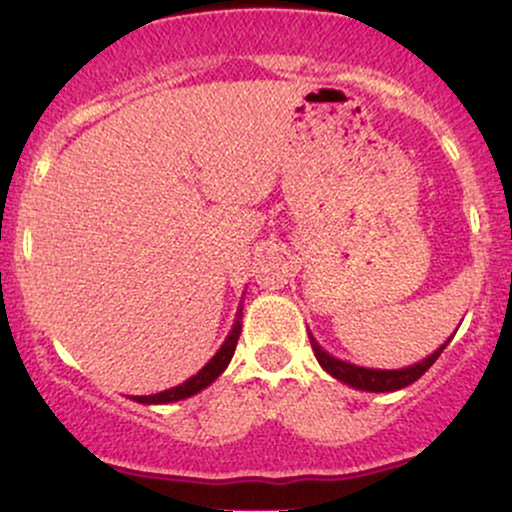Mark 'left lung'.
Returning a JSON list of instances; mask_svg holds the SVG:
<instances>
[{"label":"left lung","instance_id":"obj_1","mask_svg":"<svg viewBox=\"0 0 512 512\" xmlns=\"http://www.w3.org/2000/svg\"><path fill=\"white\" fill-rule=\"evenodd\" d=\"M450 339L445 344H440L431 356L424 358V361L414 363V366L383 370V368H363V366H356V363L342 361V358H334L332 354H327V351L315 342L313 334H310V344H313L317 363H320V366L325 368L332 378L342 380V383H346L349 387H356V390H363V392H395L411 383H416V380H419L421 375H424L426 370L436 363V358L443 354V349L450 344Z\"/></svg>","mask_w":512,"mask_h":512}]
</instances>
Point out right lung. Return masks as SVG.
Returning <instances> with one entry per match:
<instances>
[{
	"label": "right lung",
	"instance_id": "right-lung-1",
	"mask_svg": "<svg viewBox=\"0 0 512 512\" xmlns=\"http://www.w3.org/2000/svg\"><path fill=\"white\" fill-rule=\"evenodd\" d=\"M240 320H243V308H240V305H238L236 322H233V330L228 332L226 342L221 344V349L216 351L214 356H211V361L202 370H199L197 375L187 378L185 383L170 387V390L156 392V395L132 397L134 402H139V404H170V402H180V399H187V397L197 395V392H202L204 387H209L216 378H219L223 370L228 368V363H231L233 351H236V344H238V337H240V330H243V322H240Z\"/></svg>",
	"mask_w": 512,
	"mask_h": 512
}]
</instances>
